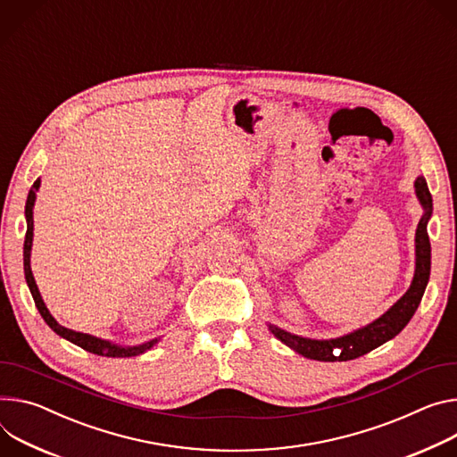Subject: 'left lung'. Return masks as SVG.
Listing matches in <instances>:
<instances>
[{
	"label": "left lung",
	"instance_id": "8db88e82",
	"mask_svg": "<svg viewBox=\"0 0 457 457\" xmlns=\"http://www.w3.org/2000/svg\"><path fill=\"white\" fill-rule=\"evenodd\" d=\"M416 193L420 202L425 207V215L420 220L418 231H416V275H413L408 292L385 315H381L371 324L353 331L350 336H345L339 339H329V341H312V339L287 334V331L270 324L271 334L278 341H282L286 346H289L308 359L334 362V361L357 359L371 352L373 348L381 346L383 343L394 339L399 334V331L408 324L411 315L416 313L430 277V238L427 233V222L432 215V195L423 177L416 180Z\"/></svg>",
	"mask_w": 457,
	"mask_h": 457
}]
</instances>
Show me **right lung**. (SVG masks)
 <instances>
[{
  "label": "right lung",
  "mask_w": 457,
  "mask_h": 457,
  "mask_svg": "<svg viewBox=\"0 0 457 457\" xmlns=\"http://www.w3.org/2000/svg\"><path fill=\"white\" fill-rule=\"evenodd\" d=\"M39 187V179L32 184L30 191H29V196H27V204H25V217H27V233H25V244H23V270H25V278H27V284H29V289L32 294V299H34V304L37 308V312L41 313V317H44V320L56 331L58 336H62L63 339L78 345L79 348H84L91 353H96V355H104V357H133V355H138V353H144L145 350H149L154 343V341H149L145 345H140V346H131V348H121V346H116V345H111L109 341H102L98 337H93V336H87V334H79V331H72L62 324L56 322V319L49 313L46 303L41 301V295L37 292V286L34 282V277H32V271H30V247H32V229H34V219H32V207H34V200H36V191Z\"/></svg>",
  "instance_id": "obj_1"
}]
</instances>
